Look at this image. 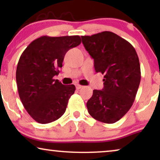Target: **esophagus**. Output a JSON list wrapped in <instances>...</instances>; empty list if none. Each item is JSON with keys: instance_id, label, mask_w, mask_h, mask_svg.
<instances>
[{"instance_id": "esophagus-1", "label": "esophagus", "mask_w": 160, "mask_h": 160, "mask_svg": "<svg viewBox=\"0 0 160 160\" xmlns=\"http://www.w3.org/2000/svg\"><path fill=\"white\" fill-rule=\"evenodd\" d=\"M82 87H83V86H82V85H80V84H76V89H82Z\"/></svg>"}]
</instances>
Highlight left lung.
<instances>
[{
  "label": "left lung",
  "mask_w": 160,
  "mask_h": 160,
  "mask_svg": "<svg viewBox=\"0 0 160 160\" xmlns=\"http://www.w3.org/2000/svg\"><path fill=\"white\" fill-rule=\"evenodd\" d=\"M82 39L94 59L96 73L104 75L103 89H94L87 102V110L98 121L115 123L132 106L141 82L136 51L128 41L110 31L82 36Z\"/></svg>",
  "instance_id": "8db88e82"
}]
</instances>
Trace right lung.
<instances>
[{"label":"right lung","mask_w":160,"mask_h":160,"mask_svg":"<svg viewBox=\"0 0 160 160\" xmlns=\"http://www.w3.org/2000/svg\"><path fill=\"white\" fill-rule=\"evenodd\" d=\"M80 43L78 36H41L20 56L16 71L19 95L25 110L38 123H50L64 114L76 87L53 77L62 67L66 52Z\"/></svg>","instance_id":"1"}]
</instances>
